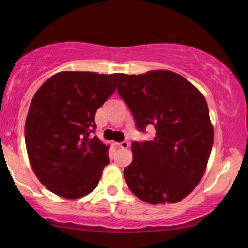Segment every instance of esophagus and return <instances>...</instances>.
Returning a JSON list of instances; mask_svg holds the SVG:
<instances>
[{
    "label": "esophagus",
    "instance_id": "obj_1",
    "mask_svg": "<svg viewBox=\"0 0 248 248\" xmlns=\"http://www.w3.org/2000/svg\"><path fill=\"white\" fill-rule=\"evenodd\" d=\"M117 145L122 149H127L128 145H130V143H128L127 141H123V142H120V143H117Z\"/></svg>",
    "mask_w": 248,
    "mask_h": 248
}]
</instances>
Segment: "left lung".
I'll return each instance as SVG.
<instances>
[{"instance_id":"obj_1","label":"left lung","mask_w":248,"mask_h":248,"mask_svg":"<svg viewBox=\"0 0 248 248\" xmlns=\"http://www.w3.org/2000/svg\"><path fill=\"white\" fill-rule=\"evenodd\" d=\"M117 93L138 130L154 126L151 141L133 142V160L124 169L128 188L150 204L176 203L204 174L213 127L203 94L185 78L167 70L120 74Z\"/></svg>"}]
</instances>
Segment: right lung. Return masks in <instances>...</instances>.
Wrapping results in <instances>:
<instances>
[{"label": "right lung", "mask_w": 248, "mask_h": 248, "mask_svg": "<svg viewBox=\"0 0 248 248\" xmlns=\"http://www.w3.org/2000/svg\"><path fill=\"white\" fill-rule=\"evenodd\" d=\"M120 73L64 71L37 90L25 125L32 170L43 185L65 199H79L97 187L109 164L108 145L97 137L94 115L116 90Z\"/></svg>", "instance_id": "1"}]
</instances>
